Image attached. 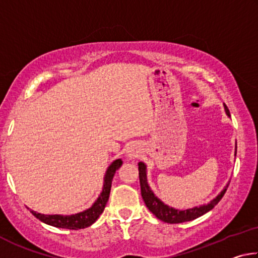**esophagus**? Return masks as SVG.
Returning <instances> with one entry per match:
<instances>
[{
  "instance_id": "34e87169",
  "label": "esophagus",
  "mask_w": 258,
  "mask_h": 258,
  "mask_svg": "<svg viewBox=\"0 0 258 258\" xmlns=\"http://www.w3.org/2000/svg\"><path fill=\"white\" fill-rule=\"evenodd\" d=\"M138 156H139L138 151H135V150H130V151H128V158H130V159L137 158Z\"/></svg>"
}]
</instances>
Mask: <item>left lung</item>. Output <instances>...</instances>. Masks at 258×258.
<instances>
[{
    "mask_svg": "<svg viewBox=\"0 0 258 258\" xmlns=\"http://www.w3.org/2000/svg\"><path fill=\"white\" fill-rule=\"evenodd\" d=\"M225 107L226 115L230 116L229 109ZM235 154H237V146H235ZM139 178H140V186H141V196L143 198V202H145L146 206L148 209L154 214V215L159 218L160 221L165 222V223H171V224H176V223H183V222L192 221L198 218L199 216L204 215L207 212L211 211L216 205L220 203V200L223 198L226 189H228L229 184L223 189L220 195L217 196L215 199H213L211 203L207 205H203L200 207H195L190 209H185V211H178V209H174L172 207L167 206L164 203H161L160 200L156 197L154 192L150 190L149 185H148L147 182V174H146V165L143 163H139Z\"/></svg>",
    "mask_w": 258,
    "mask_h": 258,
    "instance_id": "8db88e82",
    "label": "left lung"
}]
</instances>
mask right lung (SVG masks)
I'll use <instances>...</instances> for the list:
<instances>
[{"label":"right lung","instance_id":"right-lung-1","mask_svg":"<svg viewBox=\"0 0 258 258\" xmlns=\"http://www.w3.org/2000/svg\"><path fill=\"white\" fill-rule=\"evenodd\" d=\"M123 161L121 159H116L112 161V164L109 166L104 176V183H103V189L101 195L99 196L92 207L86 209V211L75 214V215L71 216H62V215H43V214L32 212L33 215L42 221L43 223H46L55 228L61 229H69V230H78V229H85L87 226L92 225L95 221L98 220L99 216L101 215L104 207H106L107 202L109 199V195H110L111 189V181L112 177L115 175L117 169H118Z\"/></svg>","mask_w":258,"mask_h":258}]
</instances>
